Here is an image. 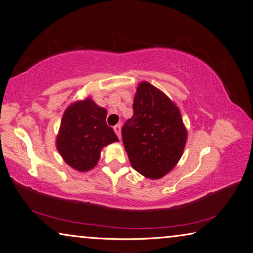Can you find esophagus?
<instances>
[{
	"label": "esophagus",
	"mask_w": 253,
	"mask_h": 253,
	"mask_svg": "<svg viewBox=\"0 0 253 253\" xmlns=\"http://www.w3.org/2000/svg\"><path fill=\"white\" fill-rule=\"evenodd\" d=\"M121 130H122V127H121V125H116L115 127H114V131L116 132V135L118 136V138H122V132H121Z\"/></svg>",
	"instance_id": "esophagus-1"
}]
</instances>
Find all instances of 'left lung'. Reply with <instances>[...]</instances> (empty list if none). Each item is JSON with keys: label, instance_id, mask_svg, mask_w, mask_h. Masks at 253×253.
Masks as SVG:
<instances>
[{"label": "left lung", "instance_id": "obj_1", "mask_svg": "<svg viewBox=\"0 0 253 253\" xmlns=\"http://www.w3.org/2000/svg\"><path fill=\"white\" fill-rule=\"evenodd\" d=\"M133 115L122 128L123 143L133 169L161 179L179 162L187 131L179 107L149 82H141L133 98Z\"/></svg>", "mask_w": 253, "mask_h": 253}]
</instances>
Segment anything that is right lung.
Segmentation results:
<instances>
[{
    "instance_id": "obj_1",
    "label": "right lung",
    "mask_w": 253,
    "mask_h": 253,
    "mask_svg": "<svg viewBox=\"0 0 253 253\" xmlns=\"http://www.w3.org/2000/svg\"><path fill=\"white\" fill-rule=\"evenodd\" d=\"M107 111L91 97L71 104L64 112L56 145L67 165L80 172L93 169L103 147L118 141L106 124Z\"/></svg>"
}]
</instances>
